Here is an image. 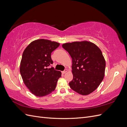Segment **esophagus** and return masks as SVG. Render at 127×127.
<instances>
[{
  "label": "esophagus",
  "instance_id": "obj_1",
  "mask_svg": "<svg viewBox=\"0 0 127 127\" xmlns=\"http://www.w3.org/2000/svg\"><path fill=\"white\" fill-rule=\"evenodd\" d=\"M67 71H68V70L67 69H65L64 71H62V73H63V74H66V73Z\"/></svg>",
  "mask_w": 127,
  "mask_h": 127
}]
</instances>
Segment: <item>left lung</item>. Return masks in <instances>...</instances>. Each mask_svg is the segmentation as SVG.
Masks as SVG:
<instances>
[{
    "label": "left lung",
    "instance_id": "1",
    "mask_svg": "<svg viewBox=\"0 0 127 127\" xmlns=\"http://www.w3.org/2000/svg\"><path fill=\"white\" fill-rule=\"evenodd\" d=\"M62 47L72 58L71 89L83 95L94 92L104 78L105 60L97 46L87 41L66 43Z\"/></svg>",
    "mask_w": 127,
    "mask_h": 127
}]
</instances>
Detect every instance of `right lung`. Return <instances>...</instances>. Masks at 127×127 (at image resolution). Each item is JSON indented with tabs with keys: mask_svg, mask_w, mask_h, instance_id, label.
Wrapping results in <instances>:
<instances>
[{
	"mask_svg": "<svg viewBox=\"0 0 127 127\" xmlns=\"http://www.w3.org/2000/svg\"><path fill=\"white\" fill-rule=\"evenodd\" d=\"M59 45L57 42L38 39L30 43L23 53L20 68L22 78L31 93L36 96L51 93L61 77V71L48 68L53 64L51 52Z\"/></svg>",
	"mask_w": 127,
	"mask_h": 127,
	"instance_id": "add662e5",
	"label": "right lung"
}]
</instances>
